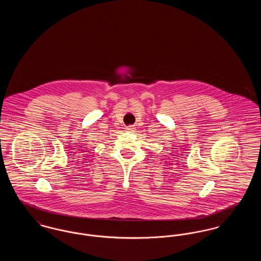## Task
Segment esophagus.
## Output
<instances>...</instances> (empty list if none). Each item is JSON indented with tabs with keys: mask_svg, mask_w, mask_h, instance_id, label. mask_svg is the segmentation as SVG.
<instances>
[{
	"mask_svg": "<svg viewBox=\"0 0 261 261\" xmlns=\"http://www.w3.org/2000/svg\"><path fill=\"white\" fill-rule=\"evenodd\" d=\"M126 130L129 132H133V131H135V127L133 125H130V126L126 127Z\"/></svg>",
	"mask_w": 261,
	"mask_h": 261,
	"instance_id": "obj_1",
	"label": "esophagus"
}]
</instances>
